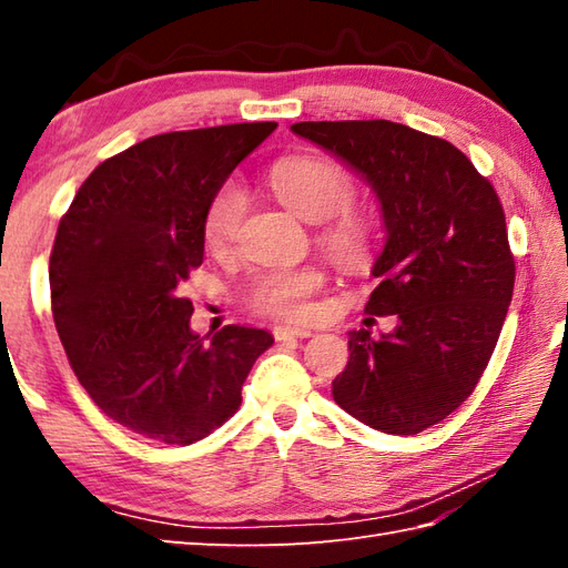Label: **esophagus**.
Wrapping results in <instances>:
<instances>
[{
    "label": "esophagus",
    "instance_id": "obj_1",
    "mask_svg": "<svg viewBox=\"0 0 568 568\" xmlns=\"http://www.w3.org/2000/svg\"><path fill=\"white\" fill-rule=\"evenodd\" d=\"M273 336L277 342H285V339H307L312 336V332L307 327H275Z\"/></svg>",
    "mask_w": 568,
    "mask_h": 568
}]
</instances>
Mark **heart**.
Segmentation results:
<instances>
[{
  "instance_id": "obj_1",
  "label": "heart",
  "mask_w": 568,
  "mask_h": 568,
  "mask_svg": "<svg viewBox=\"0 0 568 568\" xmlns=\"http://www.w3.org/2000/svg\"><path fill=\"white\" fill-rule=\"evenodd\" d=\"M275 195L307 222H327L317 234V244L346 271H366L376 261L378 229L364 212L348 210L356 197L354 178L342 165L312 155H297L277 163L271 173ZM246 197L234 180L212 192L202 214V239L210 251L232 244ZM327 277L317 265L273 268L258 273L248 287V305L261 315L300 322L310 317V297L320 293Z\"/></svg>"
}]
</instances>
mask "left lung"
<instances>
[{
	"mask_svg": "<svg viewBox=\"0 0 568 568\" xmlns=\"http://www.w3.org/2000/svg\"><path fill=\"white\" fill-rule=\"evenodd\" d=\"M291 129L366 178L388 234L366 312L400 324L381 339L348 334L334 400L378 432L419 434L474 393L508 315L515 258L500 197L449 141L388 119Z\"/></svg>",
	"mask_w": 568,
	"mask_h": 568,
	"instance_id": "left-lung-1",
	"label": "left lung"
}]
</instances>
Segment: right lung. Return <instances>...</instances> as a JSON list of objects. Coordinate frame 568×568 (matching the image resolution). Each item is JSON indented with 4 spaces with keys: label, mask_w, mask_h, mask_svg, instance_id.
<instances>
[{
    "label": "right lung",
    "mask_w": 568,
    "mask_h": 568,
    "mask_svg": "<svg viewBox=\"0 0 568 568\" xmlns=\"http://www.w3.org/2000/svg\"><path fill=\"white\" fill-rule=\"evenodd\" d=\"M275 126L139 141L94 168L60 216L48 268L58 336L94 405L141 437L185 446L222 427L273 344L236 324L200 339L180 285L202 265L212 192Z\"/></svg>",
    "instance_id": "1"
}]
</instances>
